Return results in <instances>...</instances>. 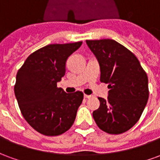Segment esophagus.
Returning a JSON list of instances; mask_svg holds the SVG:
<instances>
[{
  "mask_svg": "<svg viewBox=\"0 0 160 160\" xmlns=\"http://www.w3.org/2000/svg\"><path fill=\"white\" fill-rule=\"evenodd\" d=\"M84 97L86 98H91V95H87V94H85Z\"/></svg>",
  "mask_w": 160,
  "mask_h": 160,
  "instance_id": "esophagus-1",
  "label": "esophagus"
}]
</instances>
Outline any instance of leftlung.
<instances>
[{
  "label": "left lung",
  "instance_id": "obj_1",
  "mask_svg": "<svg viewBox=\"0 0 160 160\" xmlns=\"http://www.w3.org/2000/svg\"><path fill=\"white\" fill-rule=\"evenodd\" d=\"M100 67V81L109 84L107 99L98 98L92 112L96 123L108 134H119L134 126L148 103L147 73L130 50L112 39L87 40Z\"/></svg>",
  "mask_w": 160,
  "mask_h": 160
}]
</instances>
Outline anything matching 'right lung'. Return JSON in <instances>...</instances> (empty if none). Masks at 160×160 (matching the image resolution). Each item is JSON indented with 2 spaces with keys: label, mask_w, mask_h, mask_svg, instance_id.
<instances>
[{
  "label": "right lung",
  "mask_w": 160,
  "mask_h": 160,
  "mask_svg": "<svg viewBox=\"0 0 160 160\" xmlns=\"http://www.w3.org/2000/svg\"><path fill=\"white\" fill-rule=\"evenodd\" d=\"M82 42L49 44L31 54L16 75L14 93L23 117L38 133L56 136L73 124L83 92L57 87L66 62Z\"/></svg>",
  "instance_id": "right-lung-1"
}]
</instances>
